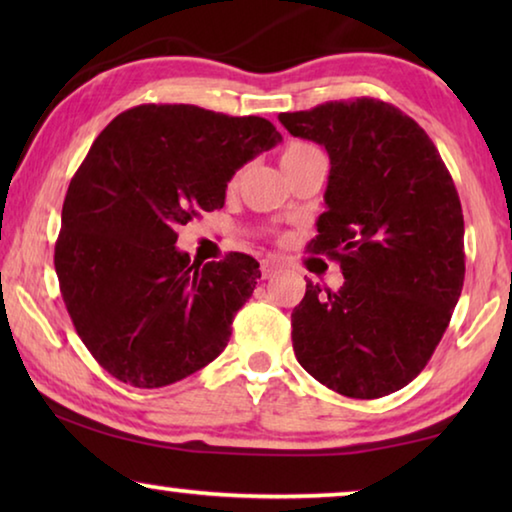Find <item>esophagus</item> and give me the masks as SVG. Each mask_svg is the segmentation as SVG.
Masks as SVG:
<instances>
[{"mask_svg":"<svg viewBox=\"0 0 512 512\" xmlns=\"http://www.w3.org/2000/svg\"><path fill=\"white\" fill-rule=\"evenodd\" d=\"M277 273V262L275 259H262V277H273Z\"/></svg>","mask_w":512,"mask_h":512,"instance_id":"1","label":"esophagus"}]
</instances>
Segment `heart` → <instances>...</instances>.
<instances>
[{
    "label": "heart",
    "mask_w": 512,
    "mask_h": 512,
    "mask_svg": "<svg viewBox=\"0 0 512 512\" xmlns=\"http://www.w3.org/2000/svg\"><path fill=\"white\" fill-rule=\"evenodd\" d=\"M316 153H320V149H316L314 144H309V142H291V144L284 146V151H282V167H284V171H287L289 167H293V164H298V162H302L305 158H309V155H316ZM239 180H241V171H237L235 176H232L230 187H237Z\"/></svg>",
    "instance_id": "1"
}]
</instances>
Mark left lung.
I'll return each mask as SVG.
<instances>
[{"mask_svg": "<svg viewBox=\"0 0 512 512\" xmlns=\"http://www.w3.org/2000/svg\"><path fill=\"white\" fill-rule=\"evenodd\" d=\"M293 137L329 153L327 212L309 253L341 264L343 287L307 282L293 352L320 384L377 400L404 388L443 339L465 280L463 210L429 135L393 103L361 97L282 112Z\"/></svg>", "mask_w": 512, "mask_h": 512, "instance_id": "obj_1", "label": "left lung"}]
</instances>
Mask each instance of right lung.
<instances>
[{
  "label": "right lung",
  "mask_w": 512,
  "mask_h": 512,
  "mask_svg": "<svg viewBox=\"0 0 512 512\" xmlns=\"http://www.w3.org/2000/svg\"><path fill=\"white\" fill-rule=\"evenodd\" d=\"M282 140L264 117L144 103L103 128L65 194L54 266L69 318L103 370L169 386L223 352L259 264L178 253V228L219 210L239 167Z\"/></svg>",
  "instance_id": "obj_1"
}]
</instances>
